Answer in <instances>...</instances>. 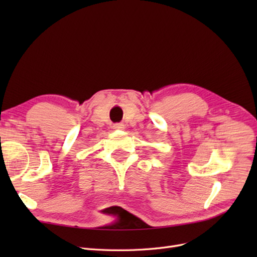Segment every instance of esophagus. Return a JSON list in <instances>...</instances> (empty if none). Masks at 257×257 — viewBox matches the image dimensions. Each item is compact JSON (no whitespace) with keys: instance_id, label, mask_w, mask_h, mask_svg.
Here are the masks:
<instances>
[{"instance_id":"obj_1","label":"esophagus","mask_w":257,"mask_h":257,"mask_svg":"<svg viewBox=\"0 0 257 257\" xmlns=\"http://www.w3.org/2000/svg\"><path fill=\"white\" fill-rule=\"evenodd\" d=\"M113 128L114 130H123L124 128L123 123H115V124H113Z\"/></svg>"}]
</instances>
